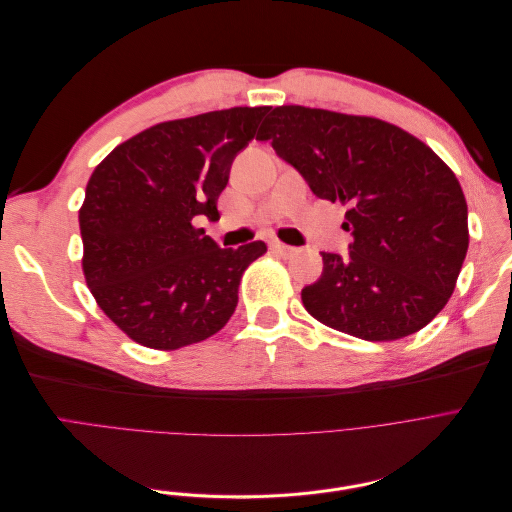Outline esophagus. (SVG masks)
Here are the masks:
<instances>
[{
  "label": "esophagus",
  "instance_id": "esophagus-1",
  "mask_svg": "<svg viewBox=\"0 0 512 512\" xmlns=\"http://www.w3.org/2000/svg\"><path fill=\"white\" fill-rule=\"evenodd\" d=\"M269 247H271V252L280 254V256H292L294 252H297V250H294V247H290V245H286L282 241H275V239L269 243Z\"/></svg>",
  "mask_w": 512,
  "mask_h": 512
}]
</instances>
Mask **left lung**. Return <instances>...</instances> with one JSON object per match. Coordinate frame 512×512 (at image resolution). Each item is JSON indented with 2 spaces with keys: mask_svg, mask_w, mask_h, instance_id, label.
I'll return each mask as SVG.
<instances>
[{
  "mask_svg": "<svg viewBox=\"0 0 512 512\" xmlns=\"http://www.w3.org/2000/svg\"><path fill=\"white\" fill-rule=\"evenodd\" d=\"M324 200L346 207L350 256L322 252L301 290L318 322L367 342L421 331L451 299L468 252V205L451 168L389 121L277 106L260 132Z\"/></svg>",
  "mask_w": 512,
  "mask_h": 512,
  "instance_id": "8db88e82",
  "label": "left lung"
}]
</instances>
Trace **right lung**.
Here are the masks:
<instances>
[{
    "label": "right lung",
    "instance_id": "1",
    "mask_svg": "<svg viewBox=\"0 0 512 512\" xmlns=\"http://www.w3.org/2000/svg\"><path fill=\"white\" fill-rule=\"evenodd\" d=\"M271 106L156 123L117 145L89 177L79 209L83 275L102 312L132 342L177 350L218 333L239 301L243 271L267 252L218 247L198 228L237 153Z\"/></svg>",
    "mask_w": 512,
    "mask_h": 512
}]
</instances>
